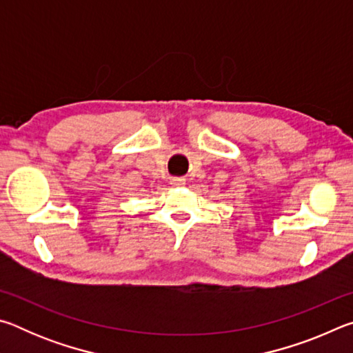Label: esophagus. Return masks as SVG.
<instances>
[{
  "label": "esophagus",
  "instance_id": "1",
  "mask_svg": "<svg viewBox=\"0 0 353 353\" xmlns=\"http://www.w3.org/2000/svg\"><path fill=\"white\" fill-rule=\"evenodd\" d=\"M171 185H172V187H183V185H185V179H182V177L171 179Z\"/></svg>",
  "mask_w": 353,
  "mask_h": 353
}]
</instances>
